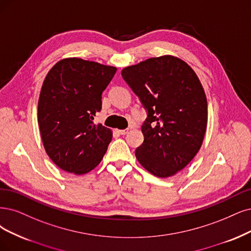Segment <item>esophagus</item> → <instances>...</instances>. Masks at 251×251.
I'll list each match as a JSON object with an SVG mask.
<instances>
[{
	"instance_id": "34e87169",
	"label": "esophagus",
	"mask_w": 251,
	"mask_h": 251,
	"mask_svg": "<svg viewBox=\"0 0 251 251\" xmlns=\"http://www.w3.org/2000/svg\"><path fill=\"white\" fill-rule=\"evenodd\" d=\"M129 132V129H123V130H119V133L122 134V135H125Z\"/></svg>"
}]
</instances>
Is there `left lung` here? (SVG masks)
Returning a JSON list of instances; mask_svg holds the SVG:
<instances>
[{"label": "left lung", "instance_id": "8db88e82", "mask_svg": "<svg viewBox=\"0 0 251 251\" xmlns=\"http://www.w3.org/2000/svg\"><path fill=\"white\" fill-rule=\"evenodd\" d=\"M121 74L148 110L136 159L156 177H172L201 147L208 123L205 90L189 65L171 54L125 67Z\"/></svg>", "mask_w": 251, "mask_h": 251}]
</instances>
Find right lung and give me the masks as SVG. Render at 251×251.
<instances>
[{
  "label": "right lung",
  "mask_w": 251,
  "mask_h": 251,
  "mask_svg": "<svg viewBox=\"0 0 251 251\" xmlns=\"http://www.w3.org/2000/svg\"><path fill=\"white\" fill-rule=\"evenodd\" d=\"M117 67L80 58L53 65L43 80L38 125L46 154L61 170L83 175L103 158L113 131L93 120L100 111L102 92Z\"/></svg>",
  "instance_id": "obj_1"
}]
</instances>
